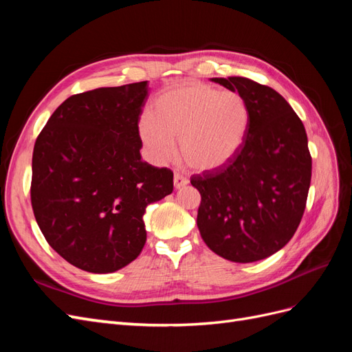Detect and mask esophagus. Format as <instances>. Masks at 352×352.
<instances>
[{"instance_id": "esophagus-1", "label": "esophagus", "mask_w": 352, "mask_h": 352, "mask_svg": "<svg viewBox=\"0 0 352 352\" xmlns=\"http://www.w3.org/2000/svg\"><path fill=\"white\" fill-rule=\"evenodd\" d=\"M188 182H189V180H188L185 176L179 175V173H175V176H173V184H175V188H182V186L188 185Z\"/></svg>"}]
</instances>
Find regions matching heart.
<instances>
[{
    "mask_svg": "<svg viewBox=\"0 0 352 352\" xmlns=\"http://www.w3.org/2000/svg\"><path fill=\"white\" fill-rule=\"evenodd\" d=\"M248 120V105L241 94L185 82L160 94L138 129L155 163L170 162L179 140L184 162L198 172H208L223 167L239 151Z\"/></svg>",
    "mask_w": 352,
    "mask_h": 352,
    "instance_id": "b5f03b06",
    "label": "heart"
}]
</instances>
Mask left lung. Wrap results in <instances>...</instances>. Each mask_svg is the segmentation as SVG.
<instances>
[{
    "mask_svg": "<svg viewBox=\"0 0 352 352\" xmlns=\"http://www.w3.org/2000/svg\"><path fill=\"white\" fill-rule=\"evenodd\" d=\"M248 105L247 135L223 167L194 175L197 225L207 247L235 263L278 252L300 226L311 182L305 127L279 92L247 78H212Z\"/></svg>",
    "mask_w": 352,
    "mask_h": 352,
    "instance_id": "1",
    "label": "left lung"
}]
</instances>
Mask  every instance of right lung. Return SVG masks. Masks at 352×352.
<instances>
[{"label": "right lung", "instance_id": "right-lung-1", "mask_svg": "<svg viewBox=\"0 0 352 352\" xmlns=\"http://www.w3.org/2000/svg\"><path fill=\"white\" fill-rule=\"evenodd\" d=\"M148 82L69 97L36 138L30 202L50 247L74 267L113 273L141 254L148 204L173 190V172L141 160Z\"/></svg>", "mask_w": 352, "mask_h": 352}]
</instances>
